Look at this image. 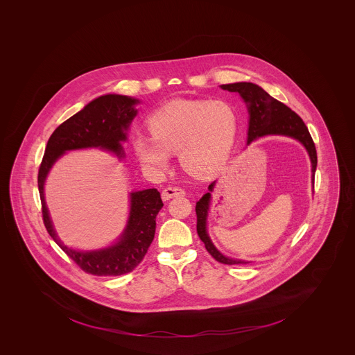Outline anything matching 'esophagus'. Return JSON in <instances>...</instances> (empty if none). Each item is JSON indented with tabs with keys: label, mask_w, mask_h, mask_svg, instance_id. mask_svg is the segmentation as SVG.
I'll list each match as a JSON object with an SVG mask.
<instances>
[{
	"label": "esophagus",
	"mask_w": 355,
	"mask_h": 355,
	"mask_svg": "<svg viewBox=\"0 0 355 355\" xmlns=\"http://www.w3.org/2000/svg\"><path fill=\"white\" fill-rule=\"evenodd\" d=\"M183 193H184V190L181 189V187H166V189L162 190V200L166 202V200L172 199L174 196H182Z\"/></svg>",
	"instance_id": "1"
}]
</instances>
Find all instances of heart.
I'll list each match as a JSON object with an SVG mask.
<instances>
[{
  "label": "heart",
  "instance_id": "obj_1",
  "mask_svg": "<svg viewBox=\"0 0 355 355\" xmlns=\"http://www.w3.org/2000/svg\"><path fill=\"white\" fill-rule=\"evenodd\" d=\"M150 135L139 134L132 150L140 164L156 172L169 168L178 152L187 172L209 177L225 164L236 141L238 114L225 100H175L147 119Z\"/></svg>",
  "mask_w": 355,
  "mask_h": 355
}]
</instances>
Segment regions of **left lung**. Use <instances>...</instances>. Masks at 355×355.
I'll use <instances>...</instances> for the list:
<instances>
[{
	"mask_svg": "<svg viewBox=\"0 0 355 355\" xmlns=\"http://www.w3.org/2000/svg\"><path fill=\"white\" fill-rule=\"evenodd\" d=\"M220 87L229 92H238L248 105V114H250L248 146L251 141L267 135H284V137H291L293 139L301 141L306 150L309 152V156L311 160L312 181H313L316 165H318L316 148L309 129L306 128L301 117L295 112H293L291 107H286L279 100L270 96L258 85H254L250 82H238V83L223 85ZM215 184L216 181L208 186L209 191L202 196V199L196 203L195 207L198 236L202 239V242H205L207 251L217 261L223 264H229V266L251 263L246 260L227 258L225 255H223L215 248V245L212 243L211 238L207 233V217H208L211 198H212L211 193L215 189Z\"/></svg>",
	"mask_w": 355,
	"mask_h": 355,
	"instance_id": "obj_1",
	"label": "left lung"
}]
</instances>
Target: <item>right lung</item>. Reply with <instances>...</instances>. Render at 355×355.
Segmentation results:
<instances>
[{"mask_svg":"<svg viewBox=\"0 0 355 355\" xmlns=\"http://www.w3.org/2000/svg\"><path fill=\"white\" fill-rule=\"evenodd\" d=\"M137 104H139L138 98L116 94L92 100L54 130L46 143L39 169L37 186L44 225L64 254L73 259L79 268L91 275L121 276L139 264L155 236L156 216L164 205L160 193L156 189L130 193L129 218L119 241L105 248L79 251L64 245L57 236L45 203L44 183L54 162L67 150L101 148L122 160L125 150L121 143L128 140L130 123L138 113Z\"/></svg>","mask_w":355,"mask_h":355,"instance_id":"obj_1","label":"right lung"}]
</instances>
